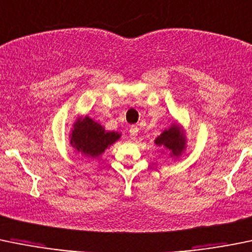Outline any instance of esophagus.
I'll return each instance as SVG.
<instances>
[{"label": "esophagus", "instance_id": "1", "mask_svg": "<svg viewBox=\"0 0 252 252\" xmlns=\"http://www.w3.org/2000/svg\"><path fill=\"white\" fill-rule=\"evenodd\" d=\"M137 136H138V128L136 126L129 127V137H131V139H136Z\"/></svg>", "mask_w": 252, "mask_h": 252}]
</instances>
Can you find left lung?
<instances>
[{"instance_id":"obj_1","label":"left lung","mask_w":252,"mask_h":252,"mask_svg":"<svg viewBox=\"0 0 252 252\" xmlns=\"http://www.w3.org/2000/svg\"><path fill=\"white\" fill-rule=\"evenodd\" d=\"M155 144L159 145V147H165L166 149L171 150L172 154L175 155L181 154V152H182L184 148L183 137L181 136L180 128L177 126H173L170 129H166V131L162 132L155 139Z\"/></svg>"}]
</instances>
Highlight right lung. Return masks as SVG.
<instances>
[{"mask_svg": "<svg viewBox=\"0 0 252 252\" xmlns=\"http://www.w3.org/2000/svg\"><path fill=\"white\" fill-rule=\"evenodd\" d=\"M120 134L118 132H105L99 124L92 119L84 118L74 125L70 143L79 152L88 157H98L115 141Z\"/></svg>", "mask_w": 252, "mask_h": 252, "instance_id": "1", "label": "right lung"}]
</instances>
